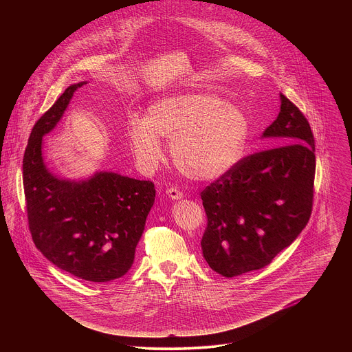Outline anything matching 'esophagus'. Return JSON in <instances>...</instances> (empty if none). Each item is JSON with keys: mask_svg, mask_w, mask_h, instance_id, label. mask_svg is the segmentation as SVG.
<instances>
[{"mask_svg": "<svg viewBox=\"0 0 352 352\" xmlns=\"http://www.w3.org/2000/svg\"><path fill=\"white\" fill-rule=\"evenodd\" d=\"M166 193H167V196H168V197H171L173 200H178V199H181V197H182V192H181L179 189L174 188V186L168 188V189L166 190Z\"/></svg>", "mask_w": 352, "mask_h": 352, "instance_id": "esophagus-1", "label": "esophagus"}]
</instances>
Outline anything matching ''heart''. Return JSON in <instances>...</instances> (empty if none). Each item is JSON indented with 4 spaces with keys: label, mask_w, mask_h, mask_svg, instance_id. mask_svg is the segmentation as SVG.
<instances>
[{
    "label": "heart",
    "mask_w": 352,
    "mask_h": 352,
    "mask_svg": "<svg viewBox=\"0 0 352 352\" xmlns=\"http://www.w3.org/2000/svg\"><path fill=\"white\" fill-rule=\"evenodd\" d=\"M249 135L243 111L224 98L205 91H178L148 107L146 117L128 120L126 136L144 170L163 157L162 138H171L170 152L178 170L199 181L216 179L241 159Z\"/></svg>",
    "instance_id": "1"
}]
</instances>
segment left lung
Instances as JSON below:
<instances>
[{"mask_svg":"<svg viewBox=\"0 0 352 352\" xmlns=\"http://www.w3.org/2000/svg\"><path fill=\"white\" fill-rule=\"evenodd\" d=\"M280 96V114L263 132L277 146L242 157L200 192L208 217L204 258L224 277L270 265L312 213L314 132L304 113Z\"/></svg>","mask_w":352,"mask_h":352,"instance_id":"8db88e82","label":"left lung"}]
</instances>
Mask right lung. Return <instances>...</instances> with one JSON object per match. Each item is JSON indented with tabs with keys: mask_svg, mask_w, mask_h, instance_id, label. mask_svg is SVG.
<instances>
[{
	"mask_svg": "<svg viewBox=\"0 0 352 352\" xmlns=\"http://www.w3.org/2000/svg\"><path fill=\"white\" fill-rule=\"evenodd\" d=\"M82 85L65 89L30 132L23 156L26 212L32 239L50 262L82 280L106 283L132 267L156 189L152 181L116 173L71 182L45 168L43 136L57 125Z\"/></svg>",
	"mask_w": 352,
	"mask_h": 352,
	"instance_id": "1",
	"label": "right lung"
}]
</instances>
